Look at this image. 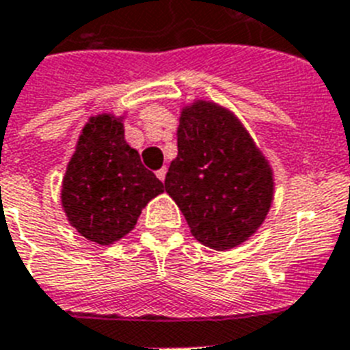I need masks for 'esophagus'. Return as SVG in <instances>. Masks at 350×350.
Listing matches in <instances>:
<instances>
[{"mask_svg":"<svg viewBox=\"0 0 350 350\" xmlns=\"http://www.w3.org/2000/svg\"><path fill=\"white\" fill-rule=\"evenodd\" d=\"M165 174H167V169H165V167H161L160 170H156V176H158V178H160L161 181L165 180Z\"/></svg>","mask_w":350,"mask_h":350,"instance_id":"1","label":"esophagus"}]
</instances>
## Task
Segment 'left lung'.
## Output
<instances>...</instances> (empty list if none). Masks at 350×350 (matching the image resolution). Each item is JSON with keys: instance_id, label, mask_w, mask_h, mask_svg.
<instances>
[{"instance_id": "8db88e82", "label": "left lung", "mask_w": 350, "mask_h": 350, "mask_svg": "<svg viewBox=\"0 0 350 350\" xmlns=\"http://www.w3.org/2000/svg\"><path fill=\"white\" fill-rule=\"evenodd\" d=\"M273 187L269 161L232 111L208 100L181 109L165 190L201 244L224 252L250 239L268 215Z\"/></svg>"}]
</instances>
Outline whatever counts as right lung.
I'll list each match as a JSON object with an SVG mask.
<instances>
[{
	"mask_svg": "<svg viewBox=\"0 0 350 350\" xmlns=\"http://www.w3.org/2000/svg\"><path fill=\"white\" fill-rule=\"evenodd\" d=\"M161 192L163 183L124 138L122 116H92L62 178V208L73 228L92 243L113 244L135 228L142 208Z\"/></svg>",
	"mask_w": 350,
	"mask_h": 350,
	"instance_id": "right-lung-1",
	"label": "right lung"
}]
</instances>
